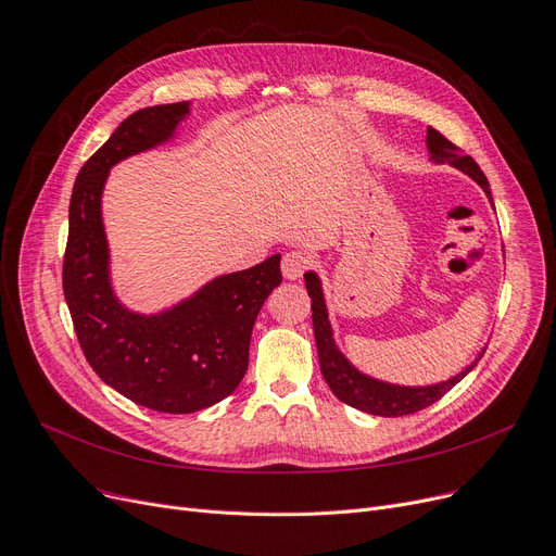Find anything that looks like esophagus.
Listing matches in <instances>:
<instances>
[{"label":"esophagus","mask_w":556,"mask_h":556,"mask_svg":"<svg viewBox=\"0 0 556 556\" xmlns=\"http://www.w3.org/2000/svg\"><path fill=\"white\" fill-rule=\"evenodd\" d=\"M309 267H312V257L301 249H291L282 255V274L289 280H299Z\"/></svg>","instance_id":"34e87169"}]
</instances>
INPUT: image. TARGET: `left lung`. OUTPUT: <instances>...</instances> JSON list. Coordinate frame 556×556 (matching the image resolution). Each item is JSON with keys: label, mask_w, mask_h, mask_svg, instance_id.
<instances>
[{"label": "left lung", "mask_w": 556, "mask_h": 556, "mask_svg": "<svg viewBox=\"0 0 556 556\" xmlns=\"http://www.w3.org/2000/svg\"><path fill=\"white\" fill-rule=\"evenodd\" d=\"M429 152L433 161L440 163H451V166L460 168L469 177H473L484 192L492 200V190H489V181L484 173L480 170L478 163L465 154L463 148L451 143L444 135H440L438 129L429 127ZM305 287L312 299V323H314V337H316V348H318V362H320V372L328 381L332 393L348 406L358 408L370 415H381V417H402V415H413L417 410L429 408L438 400H442L448 390L458 383L473 366H469L465 372L458 377H453L444 383L427 386V388H404V386H390L377 379H370L362 372H356L348 358L337 350L332 341V328L328 323V312H325L323 303V293H320V282L314 274H305Z\"/></svg>", "instance_id": "8db88e82"}]
</instances>
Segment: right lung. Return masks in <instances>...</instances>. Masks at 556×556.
<instances>
[{
  "label": "right lung",
  "mask_w": 556,
  "mask_h": 556,
  "mask_svg": "<svg viewBox=\"0 0 556 556\" xmlns=\"http://www.w3.org/2000/svg\"><path fill=\"white\" fill-rule=\"evenodd\" d=\"M188 103L129 114L80 168L70 202L62 289L83 354L108 386L150 410L184 415L228 397L249 366L260 307L282 282L280 255L228 274L175 309L139 316L118 305L108 274L101 194L121 159L173 137Z\"/></svg>",
  "instance_id": "obj_1"
}]
</instances>
